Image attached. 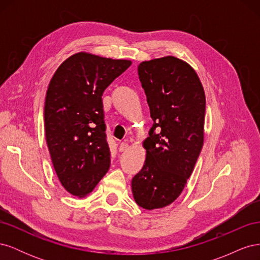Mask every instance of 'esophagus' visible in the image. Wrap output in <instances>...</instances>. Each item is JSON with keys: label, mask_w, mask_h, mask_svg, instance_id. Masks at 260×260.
Wrapping results in <instances>:
<instances>
[{"label": "esophagus", "mask_w": 260, "mask_h": 260, "mask_svg": "<svg viewBox=\"0 0 260 260\" xmlns=\"http://www.w3.org/2000/svg\"><path fill=\"white\" fill-rule=\"evenodd\" d=\"M128 148H129V144L122 142V143H120V145H119V152H121V153H122V152H125Z\"/></svg>", "instance_id": "esophagus-1"}]
</instances>
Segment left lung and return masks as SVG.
Wrapping results in <instances>:
<instances>
[{
	"instance_id": "8db88e82",
	"label": "left lung",
	"mask_w": 260,
	"mask_h": 260,
	"mask_svg": "<svg viewBox=\"0 0 260 260\" xmlns=\"http://www.w3.org/2000/svg\"><path fill=\"white\" fill-rule=\"evenodd\" d=\"M138 74L154 123L131 186L138 205L152 210L175 202L192 174L204 142L206 99L194 69L177 57L142 61Z\"/></svg>"
}]
</instances>
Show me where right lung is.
<instances>
[{
	"instance_id": "obj_1",
	"label": "right lung",
	"mask_w": 260,
	"mask_h": 260,
	"mask_svg": "<svg viewBox=\"0 0 260 260\" xmlns=\"http://www.w3.org/2000/svg\"><path fill=\"white\" fill-rule=\"evenodd\" d=\"M130 65L80 52L62 62L50 81L46 144L61 185L75 196L92 192L111 166L102 95Z\"/></svg>"
}]
</instances>
